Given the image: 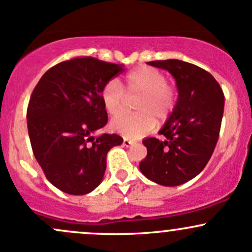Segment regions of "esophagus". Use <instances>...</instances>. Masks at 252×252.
I'll list each match as a JSON object with an SVG mask.
<instances>
[{
	"label": "esophagus",
	"instance_id": "34e87169",
	"mask_svg": "<svg viewBox=\"0 0 252 252\" xmlns=\"http://www.w3.org/2000/svg\"><path fill=\"white\" fill-rule=\"evenodd\" d=\"M134 141L133 140L128 139V137H124L123 139V146H130V145H133Z\"/></svg>",
	"mask_w": 252,
	"mask_h": 252
}]
</instances>
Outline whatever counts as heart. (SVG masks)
<instances>
[{
    "label": "heart",
    "mask_w": 252,
    "mask_h": 252,
    "mask_svg": "<svg viewBox=\"0 0 252 252\" xmlns=\"http://www.w3.org/2000/svg\"><path fill=\"white\" fill-rule=\"evenodd\" d=\"M126 92L129 97L140 96L135 103V110L139 113L115 117L111 128L129 137H140L150 133L156 126L155 118L158 121L168 118L175 105V93L166 84L165 76L148 66L135 68L126 75ZM126 95L117 79L108 81L101 91L105 110L111 116H117L125 105Z\"/></svg>",
    "instance_id": "heart-1"
}]
</instances>
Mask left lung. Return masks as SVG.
<instances>
[{
  "label": "left lung",
  "mask_w": 252,
  "mask_h": 252,
  "mask_svg": "<svg viewBox=\"0 0 252 252\" xmlns=\"http://www.w3.org/2000/svg\"><path fill=\"white\" fill-rule=\"evenodd\" d=\"M147 63L168 71L179 95L159 130L164 139L147 137L142 141L147 156L139 168L156 184L180 186L200 174L215 150L224 95L216 79L199 66L177 59Z\"/></svg>",
  "instance_id": "obj_1"
}]
</instances>
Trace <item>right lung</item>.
<instances>
[{
	"label": "right lung",
	"mask_w": 252,
	"mask_h": 252,
	"mask_svg": "<svg viewBox=\"0 0 252 252\" xmlns=\"http://www.w3.org/2000/svg\"><path fill=\"white\" fill-rule=\"evenodd\" d=\"M123 66L76 58L47 71L33 89L26 113L31 147L48 181L67 194L96 189L107 152L123 144L117 134L94 136L107 123L101 91Z\"/></svg>",
	"instance_id": "right-lung-1"
}]
</instances>
